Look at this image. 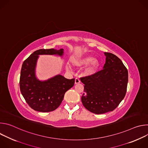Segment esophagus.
Masks as SVG:
<instances>
[{"mask_svg": "<svg viewBox=\"0 0 148 148\" xmlns=\"http://www.w3.org/2000/svg\"><path fill=\"white\" fill-rule=\"evenodd\" d=\"M80 82H81V81H80V79H79L78 78H75V84H78V83H79Z\"/></svg>", "mask_w": 148, "mask_h": 148, "instance_id": "34e87169", "label": "esophagus"}]
</instances>
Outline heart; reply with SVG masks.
I'll list each match as a JSON object with an SVG mask.
<instances>
[{
    "instance_id": "obj_1",
    "label": "heart",
    "mask_w": 148,
    "mask_h": 148,
    "mask_svg": "<svg viewBox=\"0 0 148 148\" xmlns=\"http://www.w3.org/2000/svg\"><path fill=\"white\" fill-rule=\"evenodd\" d=\"M91 62V64L86 69V73L88 75L94 74L97 70L99 64L97 60H94V58L91 56H86L79 60L75 62V64L78 66H87Z\"/></svg>"
}]
</instances>
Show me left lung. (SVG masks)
Wrapping results in <instances>:
<instances>
[{"mask_svg": "<svg viewBox=\"0 0 148 148\" xmlns=\"http://www.w3.org/2000/svg\"><path fill=\"white\" fill-rule=\"evenodd\" d=\"M104 54L106 59L103 70L80 78L84 84L82 103L95 114L114 110L125 96L128 81V72L122 61L112 53Z\"/></svg>", "mask_w": 148, "mask_h": 148, "instance_id": "obj_1", "label": "left lung"}]
</instances>
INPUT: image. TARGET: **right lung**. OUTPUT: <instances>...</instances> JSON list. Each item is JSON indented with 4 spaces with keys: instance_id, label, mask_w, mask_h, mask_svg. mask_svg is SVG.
<instances>
[{
    "instance_id": "1",
    "label": "right lung",
    "mask_w": 148,
    "mask_h": 148,
    "mask_svg": "<svg viewBox=\"0 0 148 148\" xmlns=\"http://www.w3.org/2000/svg\"><path fill=\"white\" fill-rule=\"evenodd\" d=\"M64 50L40 49L33 52L24 61L20 77L21 93L29 106L35 111L47 112L55 110L61 104L66 91L73 87L75 79H67L57 75L45 81L36 75V67L39 55L62 56Z\"/></svg>"
}]
</instances>
